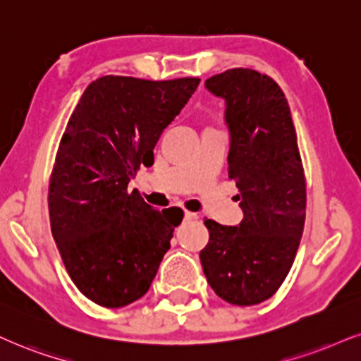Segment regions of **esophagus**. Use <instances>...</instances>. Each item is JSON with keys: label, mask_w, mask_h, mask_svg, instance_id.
Instances as JSON below:
<instances>
[{"label": "esophagus", "mask_w": 361, "mask_h": 361, "mask_svg": "<svg viewBox=\"0 0 361 361\" xmlns=\"http://www.w3.org/2000/svg\"><path fill=\"white\" fill-rule=\"evenodd\" d=\"M184 219H185V221H192V219H197V214H194V212H189V211H185V212H184Z\"/></svg>", "instance_id": "esophagus-1"}]
</instances>
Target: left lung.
Returning a JSON list of instances; mask_svg holds the SVG:
<instances>
[{
    "instance_id": "left-lung-1",
    "label": "left lung",
    "mask_w": 361,
    "mask_h": 361,
    "mask_svg": "<svg viewBox=\"0 0 361 361\" xmlns=\"http://www.w3.org/2000/svg\"><path fill=\"white\" fill-rule=\"evenodd\" d=\"M226 100L229 179L244 217L239 226L204 221L207 283L224 301L252 306L278 291L295 261L306 216V180L286 97L268 75L231 68L206 80Z\"/></svg>"
}]
</instances>
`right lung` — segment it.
I'll return each mask as SVG.
<instances>
[{
  "label": "right lung",
  "mask_w": 361,
  "mask_h": 361,
  "mask_svg": "<svg viewBox=\"0 0 361 361\" xmlns=\"http://www.w3.org/2000/svg\"><path fill=\"white\" fill-rule=\"evenodd\" d=\"M201 78L105 75L87 87L58 145L48 189L51 234L70 278L93 303L122 308L149 291L179 207H150L128 182L154 164L164 128Z\"/></svg>",
  "instance_id": "right-lung-1"
}]
</instances>
